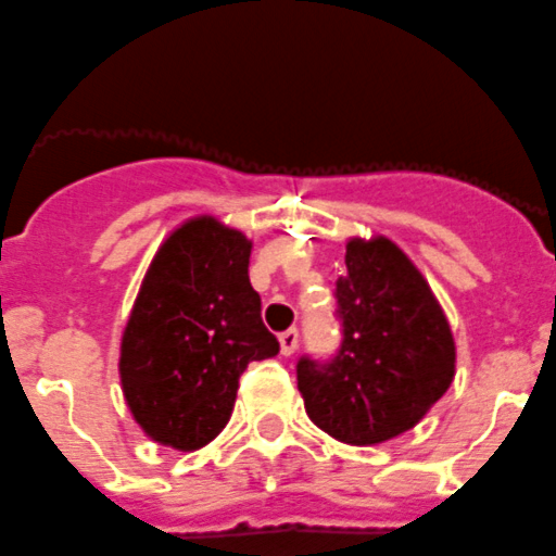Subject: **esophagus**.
I'll return each mask as SVG.
<instances>
[{
    "label": "esophagus",
    "mask_w": 556,
    "mask_h": 556,
    "mask_svg": "<svg viewBox=\"0 0 556 556\" xmlns=\"http://www.w3.org/2000/svg\"><path fill=\"white\" fill-rule=\"evenodd\" d=\"M279 349H282L285 356H293L295 349H299V331L288 329L279 334Z\"/></svg>",
    "instance_id": "esophagus-1"
}]
</instances>
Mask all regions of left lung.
Masks as SVG:
<instances>
[{"label":"left lung","mask_w":556,"mask_h":556,"mask_svg":"<svg viewBox=\"0 0 556 556\" xmlns=\"http://www.w3.org/2000/svg\"><path fill=\"white\" fill-rule=\"evenodd\" d=\"M337 279L342 342L334 359H299L309 419L370 447L412 430L455 378V340L428 279L389 238H351Z\"/></svg>","instance_id":"8db88e82"}]
</instances>
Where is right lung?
Masks as SVG:
<instances>
[{"label": "right lung", "instance_id": "1", "mask_svg": "<svg viewBox=\"0 0 556 556\" xmlns=\"http://www.w3.org/2000/svg\"><path fill=\"white\" fill-rule=\"evenodd\" d=\"M252 241L214 216L167 236L142 279L121 342V383L139 428L191 453L214 442L236 406L249 362L279 342L249 282Z\"/></svg>", "mask_w": 556, "mask_h": 556}]
</instances>
